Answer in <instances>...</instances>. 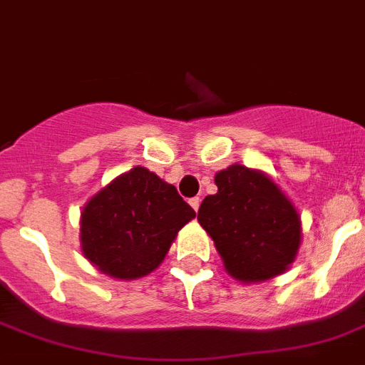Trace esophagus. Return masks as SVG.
Masks as SVG:
<instances>
[{
    "label": "esophagus",
    "mask_w": 365,
    "mask_h": 365,
    "mask_svg": "<svg viewBox=\"0 0 365 365\" xmlns=\"http://www.w3.org/2000/svg\"><path fill=\"white\" fill-rule=\"evenodd\" d=\"M189 204H191V207L195 209V211H198V207H200V198H191Z\"/></svg>",
    "instance_id": "obj_1"
}]
</instances>
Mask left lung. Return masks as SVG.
<instances>
[{"mask_svg":"<svg viewBox=\"0 0 365 365\" xmlns=\"http://www.w3.org/2000/svg\"><path fill=\"white\" fill-rule=\"evenodd\" d=\"M198 222L213 239L224 268L242 283H261L288 270L301 244L296 207L264 173L230 165L215 176Z\"/></svg>","mask_w":365,"mask_h":365,"instance_id":"obj_1","label":"left lung"}]
</instances>
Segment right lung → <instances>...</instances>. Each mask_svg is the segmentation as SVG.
Instances as JSON below:
<instances>
[{"mask_svg": "<svg viewBox=\"0 0 365 365\" xmlns=\"http://www.w3.org/2000/svg\"><path fill=\"white\" fill-rule=\"evenodd\" d=\"M195 209L145 167L117 176L84 205L81 248L103 274L138 279L154 272Z\"/></svg>", "mask_w": 365, "mask_h": 365, "instance_id": "right-lung-1", "label": "right lung"}]
</instances>
